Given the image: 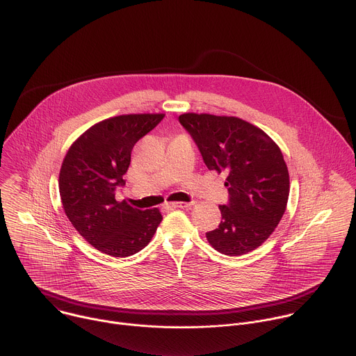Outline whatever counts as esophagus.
Wrapping results in <instances>:
<instances>
[{
  "label": "esophagus",
  "instance_id": "34e87169",
  "mask_svg": "<svg viewBox=\"0 0 356 356\" xmlns=\"http://www.w3.org/2000/svg\"><path fill=\"white\" fill-rule=\"evenodd\" d=\"M191 205H193V202H168V204H165V208L176 209V208H188Z\"/></svg>",
  "mask_w": 356,
  "mask_h": 356
}]
</instances>
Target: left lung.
Masks as SVG:
<instances>
[{
    "label": "left lung",
    "instance_id": "1",
    "mask_svg": "<svg viewBox=\"0 0 356 356\" xmlns=\"http://www.w3.org/2000/svg\"><path fill=\"white\" fill-rule=\"evenodd\" d=\"M180 124L197 144L209 170L226 173L227 205L207 232L208 243L226 256L261 246L278 226L289 197V173L280 147L259 127L233 115L184 113Z\"/></svg>",
    "mask_w": 356,
    "mask_h": 356
}]
</instances>
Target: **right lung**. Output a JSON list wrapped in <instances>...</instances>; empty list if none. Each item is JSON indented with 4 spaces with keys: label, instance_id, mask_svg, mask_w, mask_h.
I'll return each mask as SVG.
<instances>
[{
    "label": "right lung",
    "instance_id": "right-lung-1",
    "mask_svg": "<svg viewBox=\"0 0 356 356\" xmlns=\"http://www.w3.org/2000/svg\"><path fill=\"white\" fill-rule=\"evenodd\" d=\"M163 113L123 114L106 118L88 129L70 147L58 177L63 208L82 238L99 252L129 257L152 239L162 213L158 208L141 211L115 200L124 186L131 151L154 130Z\"/></svg>",
    "mask_w": 356,
    "mask_h": 356
}]
</instances>
